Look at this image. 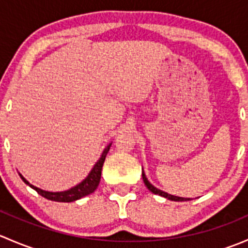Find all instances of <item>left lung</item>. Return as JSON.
<instances>
[{
    "label": "left lung",
    "instance_id": "left-lung-1",
    "mask_svg": "<svg viewBox=\"0 0 248 248\" xmlns=\"http://www.w3.org/2000/svg\"><path fill=\"white\" fill-rule=\"evenodd\" d=\"M141 175H142V181H144L145 186H146L147 189H149V191H151L154 194H158V196L164 197V198L169 199V201H172V202H187V201H191V198H182V197L172 196V194L167 193V192L162 191V189H158V188H157V187H155L154 185H152L151 182L149 181V180H147V177H146V175H145L144 170H142Z\"/></svg>",
    "mask_w": 248,
    "mask_h": 248
}]
</instances>
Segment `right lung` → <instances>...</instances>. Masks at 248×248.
Returning a JSON list of instances; mask_svg holds the SVG:
<instances>
[{"instance_id":"add662e5","label":"right lung","mask_w":248,"mask_h":248,"mask_svg":"<svg viewBox=\"0 0 248 248\" xmlns=\"http://www.w3.org/2000/svg\"><path fill=\"white\" fill-rule=\"evenodd\" d=\"M112 142L107 145L106 149L103 150L102 152L101 157H99L98 161L96 162V164L93 166V168L91 169V171L89 172L86 177L82 180L80 184L76 185L72 188L67 189V191H61V192H50V191H44V189L38 188V187L33 186V185L30 184L24 176L19 172L20 177H21L22 181L27 185V186L31 187L32 189L37 192L38 194H41L42 197L44 198L49 199V201L52 202H76L78 199L82 198V197H86L89 194L93 193L96 191V188L98 187L99 181H101V174H102V167H103L104 161H106L107 154L109 152L110 146H111Z\"/></svg>"}]
</instances>
